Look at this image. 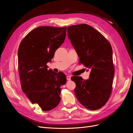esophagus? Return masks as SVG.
<instances>
[{"instance_id": "1", "label": "esophagus", "mask_w": 133, "mask_h": 133, "mask_svg": "<svg viewBox=\"0 0 133 133\" xmlns=\"http://www.w3.org/2000/svg\"><path fill=\"white\" fill-rule=\"evenodd\" d=\"M66 79H67V80H70V79H71V76H69V75L66 76Z\"/></svg>"}]
</instances>
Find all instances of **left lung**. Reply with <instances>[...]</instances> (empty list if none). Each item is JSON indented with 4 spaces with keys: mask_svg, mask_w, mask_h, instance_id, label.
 Instances as JSON below:
<instances>
[{
    "mask_svg": "<svg viewBox=\"0 0 133 133\" xmlns=\"http://www.w3.org/2000/svg\"><path fill=\"white\" fill-rule=\"evenodd\" d=\"M68 36L79 56V63L90 70L87 80L78 76L71 78L76 84L75 95L88 109H99L111 93L114 66L111 44L100 32L85 24L68 27Z\"/></svg>",
    "mask_w": 133,
    "mask_h": 133,
    "instance_id": "left-lung-1",
    "label": "left lung"
}]
</instances>
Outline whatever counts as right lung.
<instances>
[{
  "label": "right lung",
  "instance_id": "right-lung-1",
  "mask_svg": "<svg viewBox=\"0 0 133 133\" xmlns=\"http://www.w3.org/2000/svg\"><path fill=\"white\" fill-rule=\"evenodd\" d=\"M66 27L39 26L23 39L18 48V68L22 89L33 103L43 111L57 107L60 102V87L66 82L62 72L48 70V62L64 42Z\"/></svg>",
  "mask_w": 133,
  "mask_h": 133
}]
</instances>
